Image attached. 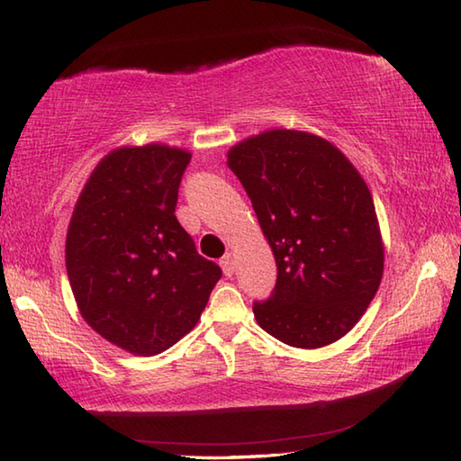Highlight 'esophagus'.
Masks as SVG:
<instances>
[{"label": "esophagus", "mask_w": 461, "mask_h": 461, "mask_svg": "<svg viewBox=\"0 0 461 461\" xmlns=\"http://www.w3.org/2000/svg\"><path fill=\"white\" fill-rule=\"evenodd\" d=\"M220 264H221V267H223V274H225V276H231V274H233V267H236V262H233V256H231V254H225V256L220 259Z\"/></svg>", "instance_id": "34e87169"}]
</instances>
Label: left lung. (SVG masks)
I'll use <instances>...</instances> for the list:
<instances>
[{"label": "left lung", "mask_w": 461, "mask_h": 461, "mask_svg": "<svg viewBox=\"0 0 461 461\" xmlns=\"http://www.w3.org/2000/svg\"><path fill=\"white\" fill-rule=\"evenodd\" d=\"M270 244L278 278L254 316L274 339L318 348L353 329L383 278L371 191L353 163L312 132L274 129L230 149Z\"/></svg>", "instance_id": "left-lung-1"}]
</instances>
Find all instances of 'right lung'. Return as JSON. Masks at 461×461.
I'll return each instance as SVG.
<instances>
[{"label":"right lung","instance_id":"obj_1","mask_svg":"<svg viewBox=\"0 0 461 461\" xmlns=\"http://www.w3.org/2000/svg\"><path fill=\"white\" fill-rule=\"evenodd\" d=\"M185 149L121 147L92 171L66 236L82 318L132 355H158L194 329L221 267L175 217Z\"/></svg>","mask_w":461,"mask_h":461}]
</instances>
